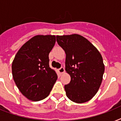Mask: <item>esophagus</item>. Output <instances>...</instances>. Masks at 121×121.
<instances>
[{
  "instance_id": "34e87169",
  "label": "esophagus",
  "mask_w": 121,
  "mask_h": 121,
  "mask_svg": "<svg viewBox=\"0 0 121 121\" xmlns=\"http://www.w3.org/2000/svg\"><path fill=\"white\" fill-rule=\"evenodd\" d=\"M58 72L60 74L63 73L65 72V68H63V67H61L60 68H59L58 69Z\"/></svg>"
}]
</instances>
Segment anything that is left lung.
Segmentation results:
<instances>
[{
	"mask_svg": "<svg viewBox=\"0 0 121 121\" xmlns=\"http://www.w3.org/2000/svg\"><path fill=\"white\" fill-rule=\"evenodd\" d=\"M56 41L65 51V70L71 77L65 85L67 97L79 104L90 100L99 89L105 70L100 53L80 35L56 36Z\"/></svg>",
	"mask_w": 121,
	"mask_h": 121,
	"instance_id": "8db88e82",
	"label": "left lung"
}]
</instances>
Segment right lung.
Returning <instances> with one entry per match:
<instances>
[{"label":"right lung","mask_w":121,"mask_h":121,"mask_svg":"<svg viewBox=\"0 0 121 121\" xmlns=\"http://www.w3.org/2000/svg\"><path fill=\"white\" fill-rule=\"evenodd\" d=\"M55 42V36H35L15 56L12 65L13 78L22 94L31 100L47 97L58 78L49 65V53Z\"/></svg>","instance_id":"obj_1"}]
</instances>
